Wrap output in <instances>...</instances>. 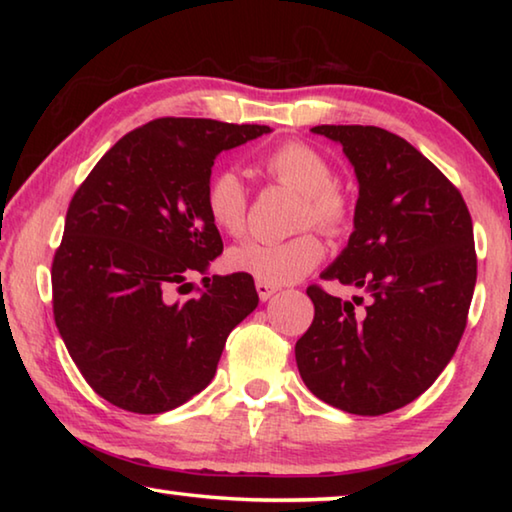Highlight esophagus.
Here are the masks:
<instances>
[{"label":"esophagus","mask_w":512,"mask_h":512,"mask_svg":"<svg viewBox=\"0 0 512 512\" xmlns=\"http://www.w3.org/2000/svg\"><path fill=\"white\" fill-rule=\"evenodd\" d=\"M255 289L259 293V300H268L277 291V287H273V284H266V282H255Z\"/></svg>","instance_id":"1"}]
</instances>
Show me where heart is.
Segmentation results:
<instances>
[{"instance_id": "obj_1", "label": "heart", "mask_w": 512, "mask_h": 512, "mask_svg": "<svg viewBox=\"0 0 512 512\" xmlns=\"http://www.w3.org/2000/svg\"><path fill=\"white\" fill-rule=\"evenodd\" d=\"M262 169L280 185L302 194L298 228L314 225L332 237L350 228V198L336 185L332 162L316 146L300 140L284 142L264 155ZM205 210L225 235H244L248 225V192L237 171L219 169L207 180ZM323 257V241L316 232L307 230L287 241H248L235 246L225 257V264L230 271L255 277L257 282L282 287L314 271Z\"/></svg>"}]
</instances>
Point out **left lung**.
Returning <instances> with one entry per match:
<instances>
[{
	"instance_id": "left-lung-1",
	"label": "left lung",
	"mask_w": 512,
	"mask_h": 512,
	"mask_svg": "<svg viewBox=\"0 0 512 512\" xmlns=\"http://www.w3.org/2000/svg\"><path fill=\"white\" fill-rule=\"evenodd\" d=\"M359 180L354 232L320 275L366 291L341 300L311 284L314 320L296 343L318 400L384 415L420 397L454 357L476 284L472 216L436 164L377 126H314Z\"/></svg>"
}]
</instances>
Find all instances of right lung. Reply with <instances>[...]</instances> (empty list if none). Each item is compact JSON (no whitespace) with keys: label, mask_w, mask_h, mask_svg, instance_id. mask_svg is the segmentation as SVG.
I'll return each instance as SVG.
<instances>
[{"label":"right lung","mask_w":512,"mask_h":512,"mask_svg":"<svg viewBox=\"0 0 512 512\" xmlns=\"http://www.w3.org/2000/svg\"><path fill=\"white\" fill-rule=\"evenodd\" d=\"M268 126L162 117L126 133L67 207L51 264L54 320L92 391L131 413H164L210 384L228 334L257 307L250 275L203 277L223 253L205 210L216 155ZM196 290L183 303L170 289Z\"/></svg>","instance_id":"obj_1"}]
</instances>
